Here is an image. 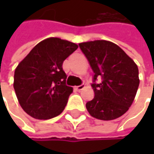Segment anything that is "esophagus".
Segmentation results:
<instances>
[{"label": "esophagus", "mask_w": 154, "mask_h": 154, "mask_svg": "<svg viewBox=\"0 0 154 154\" xmlns=\"http://www.w3.org/2000/svg\"><path fill=\"white\" fill-rule=\"evenodd\" d=\"M83 88H85V85L84 84H82V85H80V86H75V89L78 91V92H80V91H81Z\"/></svg>", "instance_id": "1"}]
</instances>
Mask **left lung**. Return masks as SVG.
<instances>
[{"mask_svg": "<svg viewBox=\"0 0 154 154\" xmlns=\"http://www.w3.org/2000/svg\"><path fill=\"white\" fill-rule=\"evenodd\" d=\"M92 71L94 98L86 107L89 114L109 121L122 116L133 103L140 84L139 70L118 45L105 40L79 44ZM101 78V82H96Z\"/></svg>", "mask_w": 154, "mask_h": 154, "instance_id": "obj_1", "label": "left lung"}]
</instances>
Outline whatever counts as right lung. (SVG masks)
<instances>
[{"mask_svg": "<svg viewBox=\"0 0 154 154\" xmlns=\"http://www.w3.org/2000/svg\"><path fill=\"white\" fill-rule=\"evenodd\" d=\"M78 45L58 38H50L36 45L14 72V88L19 103L36 119H51L67 105L73 87L66 85L63 61Z\"/></svg>", "mask_w": 154, "mask_h": 154, "instance_id": "obj_1", "label": "right lung"}]
</instances>
